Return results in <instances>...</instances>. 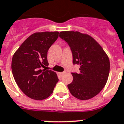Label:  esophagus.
<instances>
[{
	"label": "esophagus",
	"instance_id": "34e87169",
	"mask_svg": "<svg viewBox=\"0 0 124 124\" xmlns=\"http://www.w3.org/2000/svg\"><path fill=\"white\" fill-rule=\"evenodd\" d=\"M66 71H63V72H61V73H60V75H64V74H66Z\"/></svg>",
	"mask_w": 124,
	"mask_h": 124
}]
</instances>
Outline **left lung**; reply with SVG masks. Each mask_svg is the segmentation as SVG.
Instances as JSON below:
<instances>
[{
  "instance_id": "obj_1",
  "label": "left lung",
  "mask_w": 124,
  "mask_h": 124,
  "mask_svg": "<svg viewBox=\"0 0 124 124\" xmlns=\"http://www.w3.org/2000/svg\"><path fill=\"white\" fill-rule=\"evenodd\" d=\"M59 37L70 47L73 64L80 65V72L71 73L73 80L68 85L71 94L79 100H89L105 86L109 74L108 55L97 42L78 31H62Z\"/></svg>"
}]
</instances>
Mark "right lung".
I'll list each match as a JSON object with an SVG mask.
<instances>
[{"label": "right lung", "mask_w": 124, "mask_h": 124, "mask_svg": "<svg viewBox=\"0 0 124 124\" xmlns=\"http://www.w3.org/2000/svg\"><path fill=\"white\" fill-rule=\"evenodd\" d=\"M58 37V31L35 33L22 43L13 56L15 80L22 92L32 99L49 97L58 82L56 73L43 70L49 65V49Z\"/></svg>", "instance_id": "obj_1"}]
</instances>
